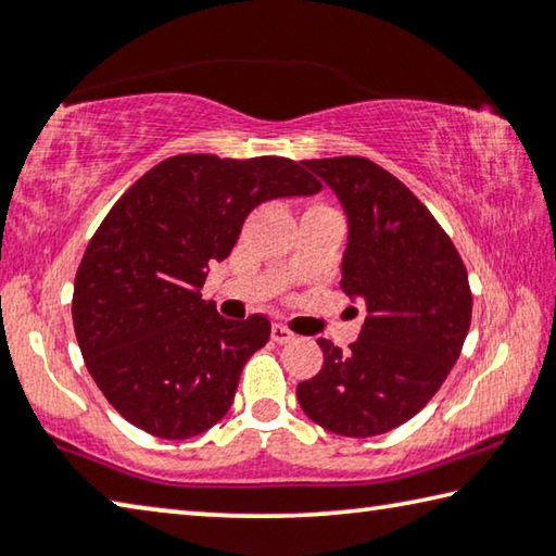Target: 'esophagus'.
<instances>
[{"instance_id": "34e87169", "label": "esophagus", "mask_w": 556, "mask_h": 556, "mask_svg": "<svg viewBox=\"0 0 556 556\" xmlns=\"http://www.w3.org/2000/svg\"><path fill=\"white\" fill-rule=\"evenodd\" d=\"M271 341L279 343V345L281 343H289V341H294V333H291L287 326L275 324V326H271Z\"/></svg>"}]
</instances>
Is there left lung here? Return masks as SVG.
<instances>
[{"mask_svg":"<svg viewBox=\"0 0 556 556\" xmlns=\"http://www.w3.org/2000/svg\"><path fill=\"white\" fill-rule=\"evenodd\" d=\"M348 215L341 289L368 316L351 351L318 338L324 365L296 384L301 409L333 434L378 437L434 397L464 348L473 296L456 244L404 186L365 156L301 162Z\"/></svg>","mask_w":556,"mask_h":556,"instance_id":"left-lung-1","label":"left lung"}]
</instances>
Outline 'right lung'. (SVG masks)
<instances>
[{"label":"right lung","instance_id":"right-lung-1","mask_svg":"<svg viewBox=\"0 0 556 556\" xmlns=\"http://www.w3.org/2000/svg\"><path fill=\"white\" fill-rule=\"evenodd\" d=\"M321 181L285 156L178 154L131 184L88 242L73 326L88 372L129 425L191 439L228 414L267 316L244 321L201 299L260 203L312 195Z\"/></svg>","mask_w":556,"mask_h":556}]
</instances>
